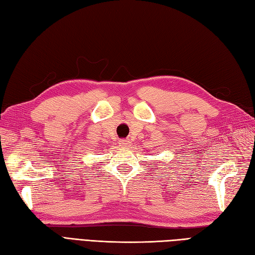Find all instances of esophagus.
<instances>
[{
    "instance_id": "34e87169",
    "label": "esophagus",
    "mask_w": 255,
    "mask_h": 255,
    "mask_svg": "<svg viewBox=\"0 0 255 255\" xmlns=\"http://www.w3.org/2000/svg\"><path fill=\"white\" fill-rule=\"evenodd\" d=\"M129 144H130V141H129V140H127V139H123V140H121V141H119V145H121V147H128Z\"/></svg>"
}]
</instances>
